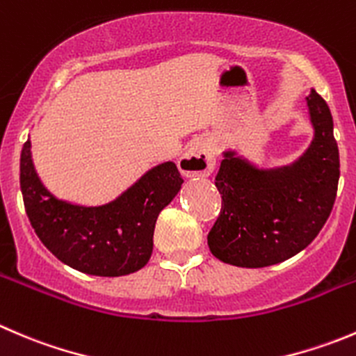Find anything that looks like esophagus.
<instances>
[{"instance_id":"esophagus-1","label":"esophagus","mask_w":356,"mask_h":356,"mask_svg":"<svg viewBox=\"0 0 356 356\" xmlns=\"http://www.w3.org/2000/svg\"><path fill=\"white\" fill-rule=\"evenodd\" d=\"M216 167L213 147L210 140L198 139L186 147L179 158V170L184 177H209Z\"/></svg>"}]
</instances>
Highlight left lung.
Returning <instances> with one entry per match:
<instances>
[{
  "instance_id": "obj_1",
  "label": "left lung",
  "mask_w": 356,
  "mask_h": 356,
  "mask_svg": "<svg viewBox=\"0 0 356 356\" xmlns=\"http://www.w3.org/2000/svg\"><path fill=\"white\" fill-rule=\"evenodd\" d=\"M313 139L287 165L266 167L236 149H224L216 186L222 209L207 236L219 261L266 268L305 250L327 222L339 182V149L327 102L306 97Z\"/></svg>"
}]
</instances>
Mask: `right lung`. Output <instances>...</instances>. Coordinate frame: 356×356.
<instances>
[{
  "label": "right lung",
  "mask_w": 356,
  "mask_h": 356,
  "mask_svg": "<svg viewBox=\"0 0 356 356\" xmlns=\"http://www.w3.org/2000/svg\"><path fill=\"white\" fill-rule=\"evenodd\" d=\"M182 182L177 165L163 161L111 202L81 205L58 198L43 184L31 137L20 154V191L34 233L58 261L94 277H123L147 264L158 216Z\"/></svg>",
  "instance_id": "add662e5"
}]
</instances>
